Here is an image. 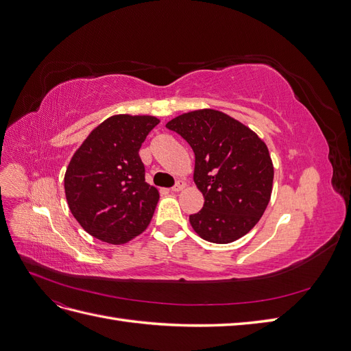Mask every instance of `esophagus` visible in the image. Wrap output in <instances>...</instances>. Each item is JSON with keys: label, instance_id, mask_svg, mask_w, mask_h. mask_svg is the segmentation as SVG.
Wrapping results in <instances>:
<instances>
[{"label": "esophagus", "instance_id": "34e87169", "mask_svg": "<svg viewBox=\"0 0 351 351\" xmlns=\"http://www.w3.org/2000/svg\"><path fill=\"white\" fill-rule=\"evenodd\" d=\"M184 187V182H177L173 187H171V192H180Z\"/></svg>", "mask_w": 351, "mask_h": 351}]
</instances>
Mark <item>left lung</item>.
<instances>
[{
    "label": "left lung",
    "mask_w": 351,
    "mask_h": 351,
    "mask_svg": "<svg viewBox=\"0 0 351 351\" xmlns=\"http://www.w3.org/2000/svg\"><path fill=\"white\" fill-rule=\"evenodd\" d=\"M195 152L193 180L205 197L190 215L197 234L210 243L236 241L267 209L274 180L268 147L256 133L215 110L178 115L167 123Z\"/></svg>",
    "instance_id": "left-lung-1"
}]
</instances>
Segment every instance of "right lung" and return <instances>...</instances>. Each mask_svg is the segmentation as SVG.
<instances>
[{"instance_id": "obj_1", "label": "right lung", "mask_w": 351, "mask_h": 351, "mask_svg": "<svg viewBox=\"0 0 351 351\" xmlns=\"http://www.w3.org/2000/svg\"><path fill=\"white\" fill-rule=\"evenodd\" d=\"M159 123L151 115H114L73 155L64 177L73 217L90 236L123 244L152 219L159 193L145 182L139 149Z\"/></svg>"}]
</instances>
